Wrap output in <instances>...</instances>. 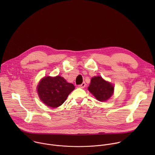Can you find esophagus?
<instances>
[{
	"label": "esophagus",
	"instance_id": "1",
	"mask_svg": "<svg viewBox=\"0 0 155 155\" xmlns=\"http://www.w3.org/2000/svg\"><path fill=\"white\" fill-rule=\"evenodd\" d=\"M85 86H86V83H85L84 82H83V83H81V84L78 85V87H80V88H83V87H85Z\"/></svg>",
	"mask_w": 155,
	"mask_h": 155
}]
</instances>
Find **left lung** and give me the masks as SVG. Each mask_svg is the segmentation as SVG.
Here are the masks:
<instances>
[{"label": "left lung", "instance_id": "8db88e82", "mask_svg": "<svg viewBox=\"0 0 155 155\" xmlns=\"http://www.w3.org/2000/svg\"><path fill=\"white\" fill-rule=\"evenodd\" d=\"M87 89L98 101H105L113 94L114 87L111 83L97 76L91 78V83Z\"/></svg>", "mask_w": 155, "mask_h": 155}]
</instances>
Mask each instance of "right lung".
Instances as JSON below:
<instances>
[{
    "instance_id": "obj_1",
    "label": "right lung",
    "mask_w": 155,
    "mask_h": 155,
    "mask_svg": "<svg viewBox=\"0 0 155 155\" xmlns=\"http://www.w3.org/2000/svg\"><path fill=\"white\" fill-rule=\"evenodd\" d=\"M74 89L73 84L68 83L63 77L58 75L43 78L38 85L37 91L44 104L55 108L61 105Z\"/></svg>"
}]
</instances>
